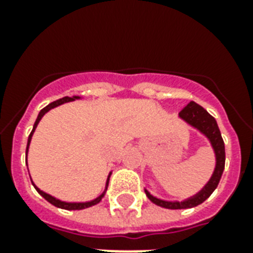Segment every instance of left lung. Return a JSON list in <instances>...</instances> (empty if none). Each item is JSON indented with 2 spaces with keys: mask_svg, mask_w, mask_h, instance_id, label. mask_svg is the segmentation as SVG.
<instances>
[{
  "mask_svg": "<svg viewBox=\"0 0 253 253\" xmlns=\"http://www.w3.org/2000/svg\"><path fill=\"white\" fill-rule=\"evenodd\" d=\"M178 118L182 119L188 126L197 130L200 134H202L208 139L210 146L212 148L214 156H215V168L212 170V174L210 180L204 185V188L200 192H197L194 196L185 198L182 201H167L152 196L147 189H144L146 196L152 204L158 205L160 208L170 209V210H180V209H192L201 205L204 201H206L211 196L219 184L220 177L224 170V162H226V154H224V143L220 135L219 127L216 125V121L214 117L209 114L204 107L200 106L194 101L189 102L186 106L181 110L178 114Z\"/></svg>",
  "mask_w": 253,
  "mask_h": 253,
  "instance_id": "left-lung-1",
  "label": "left lung"
}]
</instances>
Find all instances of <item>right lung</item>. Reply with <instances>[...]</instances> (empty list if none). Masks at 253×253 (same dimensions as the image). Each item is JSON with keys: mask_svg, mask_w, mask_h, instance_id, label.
<instances>
[{"mask_svg": "<svg viewBox=\"0 0 253 253\" xmlns=\"http://www.w3.org/2000/svg\"><path fill=\"white\" fill-rule=\"evenodd\" d=\"M81 98H83V97H79V95H73V97H63V98L51 102L49 105H47L44 109H42V110L39 111L37 121H35V123H34L33 131H31V134H30V136H29V140H27V148H26V166H27V154H29V147H30V143H31V139H33L34 131H35V128H37L38 125H39V122H41V119L43 118V115H44L45 113H48L49 110L55 109V107L60 106V105H63V103L72 102V101H75V99H81ZM110 176H111V172L109 173V176H107L106 185H105V190H103V192L101 193L98 197H95L94 200L85 201V202H67V201L59 200V198H56V197L51 196V194H48V193L43 192L42 189L38 188L37 185L34 184L33 178H31V177H30V178H31V182H33L34 188L37 189V192L39 193V194H41V196L43 197L44 200L48 201L49 204L53 205V206H56V208H59V209H64V210H83V209L90 208V206H94V205H97L98 202H101V200H102L103 196H105V193H106V190H107V185H109V178H110Z\"/></svg>", "mask_w": 253, "mask_h": 253, "instance_id": "add662e5", "label": "right lung"}]
</instances>
